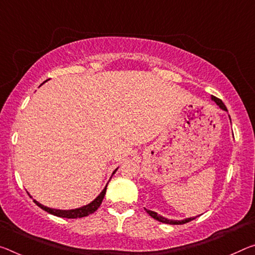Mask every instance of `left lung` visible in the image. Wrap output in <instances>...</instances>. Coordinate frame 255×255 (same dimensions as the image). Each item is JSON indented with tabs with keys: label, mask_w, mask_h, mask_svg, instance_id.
Instances as JSON below:
<instances>
[{
	"label": "left lung",
	"mask_w": 255,
	"mask_h": 255,
	"mask_svg": "<svg viewBox=\"0 0 255 255\" xmlns=\"http://www.w3.org/2000/svg\"><path fill=\"white\" fill-rule=\"evenodd\" d=\"M211 99H212L213 101H215V102L217 103V106H219V108H220V109H222V110L228 111V110H227V108H226L225 104L222 103V101H221V100L217 99L216 96H212ZM229 119H230V118H229ZM145 211H146V212L148 213V215L151 216L152 218H154L155 220L160 221V222H163V224H169V225H183V224H186V222H189V221H192V220L195 219V218H187V219H184V220H170V219H167V218H164V217H162V216L157 215L156 212H154V211H151V210L145 209Z\"/></svg>",
	"instance_id": "obj_1"
}]
</instances>
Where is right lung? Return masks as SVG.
<instances>
[{
  "label": "right lung",
  "mask_w": 255,
  "mask_h": 255,
  "mask_svg": "<svg viewBox=\"0 0 255 255\" xmlns=\"http://www.w3.org/2000/svg\"><path fill=\"white\" fill-rule=\"evenodd\" d=\"M117 171V169L115 171H113L112 175H115V172ZM108 186V185H107ZM107 186L104 187V189L102 192L100 193V195L96 197L94 201H92L90 204L87 205H84L82 208H78V209H72V210H59V209H52V208H47L45 205L38 203L37 201L34 200V202L36 204L38 205L40 209H43L44 211H46L48 213H51V215L56 216V217H61V218H68V219H75V218H83V217H87L92 215V213H94L96 210L100 208L101 203H102V201L104 199V195H106V192H107Z\"/></svg>",
  "instance_id": "1"
}]
</instances>
